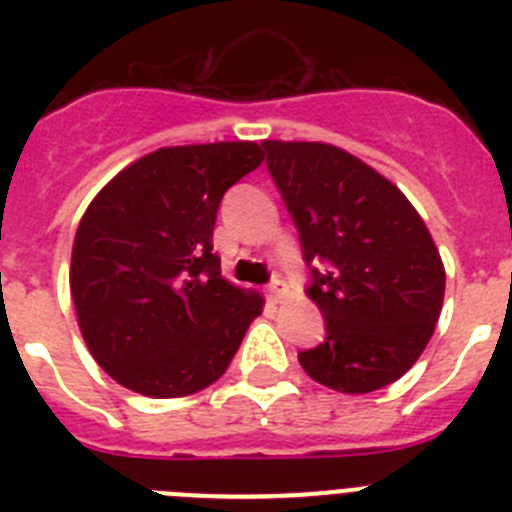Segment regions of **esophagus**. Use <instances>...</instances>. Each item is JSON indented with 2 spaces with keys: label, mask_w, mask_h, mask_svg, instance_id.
Masks as SVG:
<instances>
[{
  "label": "esophagus",
  "mask_w": 512,
  "mask_h": 512,
  "mask_svg": "<svg viewBox=\"0 0 512 512\" xmlns=\"http://www.w3.org/2000/svg\"><path fill=\"white\" fill-rule=\"evenodd\" d=\"M266 292H269L271 302H279L284 295V282H279V279H271L269 287H266Z\"/></svg>",
  "instance_id": "esophagus-1"
}]
</instances>
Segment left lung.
I'll return each mask as SVG.
<instances>
[{
	"label": "left lung",
	"mask_w": 512,
	"mask_h": 512,
	"mask_svg": "<svg viewBox=\"0 0 512 512\" xmlns=\"http://www.w3.org/2000/svg\"><path fill=\"white\" fill-rule=\"evenodd\" d=\"M266 169L300 233L307 295L325 338L300 364L330 390H382L418 361L443 305L446 271L408 197L328 143L264 140Z\"/></svg>",
	"instance_id": "obj_1"
}]
</instances>
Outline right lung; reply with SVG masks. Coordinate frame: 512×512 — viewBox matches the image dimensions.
Listing matches in <instances>:
<instances>
[{"mask_svg":"<svg viewBox=\"0 0 512 512\" xmlns=\"http://www.w3.org/2000/svg\"><path fill=\"white\" fill-rule=\"evenodd\" d=\"M261 161L241 140L161 148L87 207L71 297L89 351L122 387L184 397L230 366L264 300L220 277L212 230L223 194Z\"/></svg>","mask_w":512,"mask_h":512,"instance_id":"1","label":"right lung"}]
</instances>
